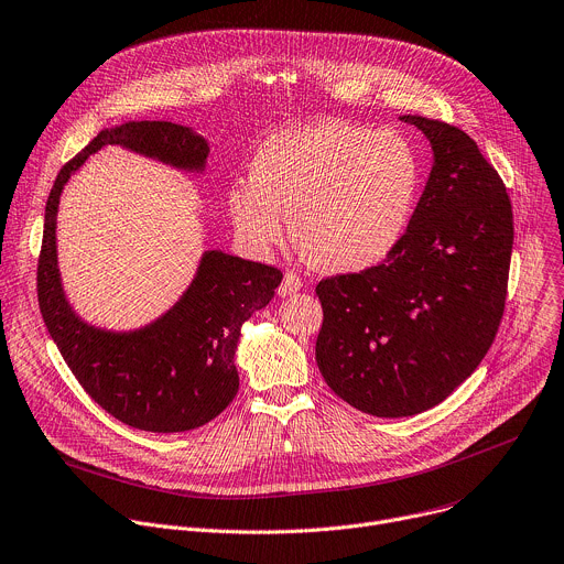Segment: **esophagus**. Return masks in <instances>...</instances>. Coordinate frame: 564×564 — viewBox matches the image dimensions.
Returning <instances> with one entry per match:
<instances>
[{
    "mask_svg": "<svg viewBox=\"0 0 564 564\" xmlns=\"http://www.w3.org/2000/svg\"><path fill=\"white\" fill-rule=\"evenodd\" d=\"M303 288V281L294 272H285L281 285H279V296H292Z\"/></svg>",
    "mask_w": 564,
    "mask_h": 564,
    "instance_id": "34e87169",
    "label": "esophagus"
}]
</instances>
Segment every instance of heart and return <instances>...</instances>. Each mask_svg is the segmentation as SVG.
I'll use <instances>...</instances> for the list:
<instances>
[{"mask_svg": "<svg viewBox=\"0 0 564 564\" xmlns=\"http://www.w3.org/2000/svg\"><path fill=\"white\" fill-rule=\"evenodd\" d=\"M421 160L391 130L322 119L270 134L249 180L227 191L240 236L259 249L288 231L315 268L362 272L400 245L421 195Z\"/></svg>", "mask_w": 564, "mask_h": 564, "instance_id": "obj_1", "label": "heart"}]
</instances>
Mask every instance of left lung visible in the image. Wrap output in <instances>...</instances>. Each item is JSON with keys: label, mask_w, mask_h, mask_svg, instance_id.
<instances>
[{"label": "left lung", "mask_w": 564, "mask_h": 564, "mask_svg": "<svg viewBox=\"0 0 564 564\" xmlns=\"http://www.w3.org/2000/svg\"><path fill=\"white\" fill-rule=\"evenodd\" d=\"M432 145V171L400 245L360 274L319 281L315 357L326 384L380 419L443 402L486 357L506 303L513 209L477 143L404 115Z\"/></svg>", "instance_id": "8db88e82"}]
</instances>
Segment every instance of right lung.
<instances>
[{
	"label": "right lung",
	"instance_id": "add662e5",
	"mask_svg": "<svg viewBox=\"0 0 564 564\" xmlns=\"http://www.w3.org/2000/svg\"><path fill=\"white\" fill-rule=\"evenodd\" d=\"M106 145H121L186 173H202L209 158L207 139L171 121H128L100 130L61 169L46 199L37 261L40 313L76 380L108 414L143 432H188L214 421L234 400L240 328L272 301L283 274L209 249L191 285L155 322L134 330L87 324L63 288L56 218L69 177Z\"/></svg>",
	"mask_w": 564,
	"mask_h": 564
}]
</instances>
